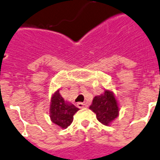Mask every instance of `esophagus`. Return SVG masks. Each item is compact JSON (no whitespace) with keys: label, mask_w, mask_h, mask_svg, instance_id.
<instances>
[{"label":"esophagus","mask_w":160,"mask_h":160,"mask_svg":"<svg viewBox=\"0 0 160 160\" xmlns=\"http://www.w3.org/2000/svg\"><path fill=\"white\" fill-rule=\"evenodd\" d=\"M77 107L80 108H83L87 107V104L86 102H78L77 103Z\"/></svg>","instance_id":"esophagus-1"}]
</instances>
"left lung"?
<instances>
[{"label": "left lung", "instance_id": "obj_1", "mask_svg": "<svg viewBox=\"0 0 160 160\" xmlns=\"http://www.w3.org/2000/svg\"><path fill=\"white\" fill-rule=\"evenodd\" d=\"M90 109L96 113L98 121L105 125H109L119 114L116 99L113 92L109 91H105L103 94L96 96L90 106Z\"/></svg>", "mask_w": 160, "mask_h": 160}]
</instances>
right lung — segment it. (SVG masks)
I'll return each mask as SVG.
<instances>
[{
  "mask_svg": "<svg viewBox=\"0 0 160 160\" xmlns=\"http://www.w3.org/2000/svg\"><path fill=\"white\" fill-rule=\"evenodd\" d=\"M78 110L79 108L74 104L64 101L59 91L53 94L51 100L50 117L54 124L66 129L73 122L74 114Z\"/></svg>",
  "mask_w": 160,
  "mask_h": 160,
  "instance_id": "add662e5",
  "label": "right lung"
}]
</instances>
